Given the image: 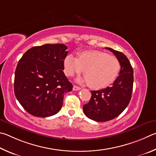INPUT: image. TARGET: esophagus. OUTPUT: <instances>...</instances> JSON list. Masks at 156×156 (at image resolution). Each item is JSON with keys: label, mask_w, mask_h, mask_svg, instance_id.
I'll return each mask as SVG.
<instances>
[{"label": "esophagus", "mask_w": 156, "mask_h": 156, "mask_svg": "<svg viewBox=\"0 0 156 156\" xmlns=\"http://www.w3.org/2000/svg\"><path fill=\"white\" fill-rule=\"evenodd\" d=\"M81 90L80 87L75 86V85L73 86V90Z\"/></svg>", "instance_id": "34e87169"}]
</instances>
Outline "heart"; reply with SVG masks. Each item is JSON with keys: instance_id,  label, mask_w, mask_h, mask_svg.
<instances>
[{"instance_id": "b5f03b06", "label": "heart", "mask_w": 156, "mask_h": 156, "mask_svg": "<svg viewBox=\"0 0 156 156\" xmlns=\"http://www.w3.org/2000/svg\"><path fill=\"white\" fill-rule=\"evenodd\" d=\"M64 73L68 76L80 74L83 70L84 76L79 78L80 82L88 83L92 89H101L113 82L121 69L119 60L100 51H86L78 58L69 54L64 60Z\"/></svg>"}]
</instances>
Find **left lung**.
<instances>
[{
  "mask_svg": "<svg viewBox=\"0 0 156 156\" xmlns=\"http://www.w3.org/2000/svg\"><path fill=\"white\" fill-rule=\"evenodd\" d=\"M105 48L119 60L121 70L112 86L92 90L90 100L83 105L85 115L97 122L108 121L119 116L129 103L133 90V71L129 59L121 52Z\"/></svg>",
  "mask_w": 156,
  "mask_h": 156,
  "instance_id": "left-lung-1",
  "label": "left lung"
}]
</instances>
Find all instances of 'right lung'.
Instances as JSON below:
<instances>
[{
  "instance_id": "add662e5",
  "label": "right lung",
  "mask_w": 156,
  "mask_h": 156,
  "mask_svg": "<svg viewBox=\"0 0 156 156\" xmlns=\"http://www.w3.org/2000/svg\"><path fill=\"white\" fill-rule=\"evenodd\" d=\"M62 44L34 46L19 60L15 72L14 93L27 112L37 117L55 115L61 110L64 94L73 85L64 75L68 52Z\"/></svg>"
}]
</instances>
